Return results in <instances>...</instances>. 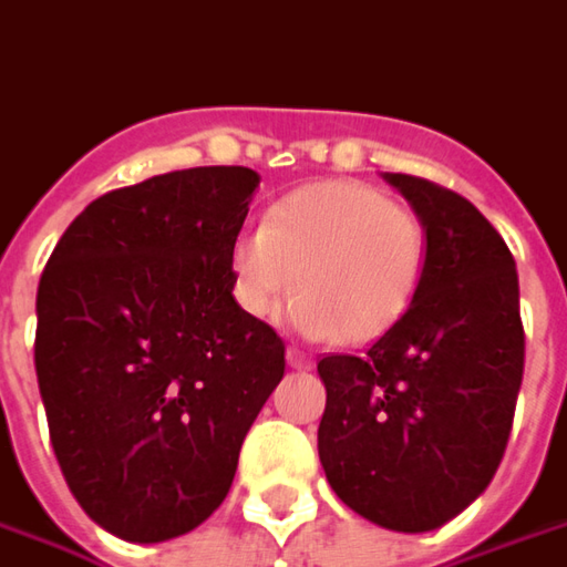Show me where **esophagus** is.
Masks as SVG:
<instances>
[{
    "label": "esophagus",
    "mask_w": 567,
    "mask_h": 567,
    "mask_svg": "<svg viewBox=\"0 0 567 567\" xmlns=\"http://www.w3.org/2000/svg\"><path fill=\"white\" fill-rule=\"evenodd\" d=\"M287 364H290L292 370H308V367H311V361H308V358H306V354H302V351L287 349Z\"/></svg>",
    "instance_id": "34e87169"
}]
</instances>
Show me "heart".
<instances>
[{
    "mask_svg": "<svg viewBox=\"0 0 567 567\" xmlns=\"http://www.w3.org/2000/svg\"><path fill=\"white\" fill-rule=\"evenodd\" d=\"M425 259L429 237L413 209L364 182H315L234 240V299L249 318L268 321L296 277L292 327L311 339L364 346L408 315Z\"/></svg>",
    "mask_w": 567,
    "mask_h": 567,
    "instance_id": "heart-1",
    "label": "heart"
}]
</instances>
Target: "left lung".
I'll return each instance as SVG.
<instances>
[{
  "instance_id": "obj_1",
  "label": "left lung",
  "mask_w": 567,
  "mask_h": 567,
  "mask_svg": "<svg viewBox=\"0 0 567 567\" xmlns=\"http://www.w3.org/2000/svg\"><path fill=\"white\" fill-rule=\"evenodd\" d=\"M423 218L420 292L364 358L330 354L318 454L349 509L389 530L441 528L497 472L525 370L509 246L466 197L382 172Z\"/></svg>"
}]
</instances>
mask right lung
Wrapping results in <instances>:
<instances>
[{
  "instance_id": "obj_1",
  "label": "right lung",
  "mask_w": 567,
  "mask_h": 567,
  "mask_svg": "<svg viewBox=\"0 0 567 567\" xmlns=\"http://www.w3.org/2000/svg\"><path fill=\"white\" fill-rule=\"evenodd\" d=\"M259 175L166 172L92 200L37 292V380L85 515L163 544L221 506L284 339L234 299L231 244Z\"/></svg>"
}]
</instances>
